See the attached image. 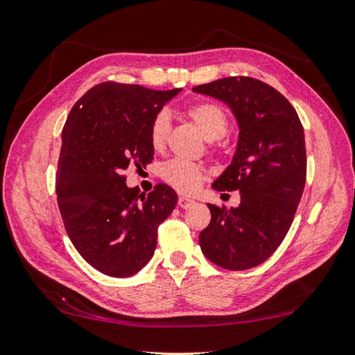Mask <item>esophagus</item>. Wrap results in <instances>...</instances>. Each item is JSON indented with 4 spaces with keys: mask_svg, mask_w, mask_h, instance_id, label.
<instances>
[{
    "mask_svg": "<svg viewBox=\"0 0 355 355\" xmlns=\"http://www.w3.org/2000/svg\"><path fill=\"white\" fill-rule=\"evenodd\" d=\"M195 205V201L191 198H186V197H180L178 198V206L182 209H189L191 206Z\"/></svg>",
    "mask_w": 355,
    "mask_h": 355,
    "instance_id": "34e87169",
    "label": "esophagus"
}]
</instances>
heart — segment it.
I'll return each mask as SVG.
<instances>
[{
    "label": "heart",
    "instance_id": "1",
    "mask_svg": "<svg viewBox=\"0 0 355 355\" xmlns=\"http://www.w3.org/2000/svg\"><path fill=\"white\" fill-rule=\"evenodd\" d=\"M184 114L198 128V131L205 135V139L210 141V145H214L215 140L221 139L230 126L229 114L221 105L215 102H195L186 108ZM168 134L169 116L166 112H158L150 120L149 125V143L153 149L162 150L166 146ZM160 175L175 191L182 193H192L205 182L206 172L201 166L195 163L169 160L162 166Z\"/></svg>",
    "mask_w": 355,
    "mask_h": 355
}]
</instances>
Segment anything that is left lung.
Returning <instances> with one entry per match:
<instances>
[{
    "instance_id": "obj_1",
    "label": "left lung",
    "mask_w": 355,
    "mask_h": 355,
    "mask_svg": "<svg viewBox=\"0 0 355 355\" xmlns=\"http://www.w3.org/2000/svg\"><path fill=\"white\" fill-rule=\"evenodd\" d=\"M193 92L227 103L239 123L236 153L214 189L239 191L241 205H207L212 218L200 233V247L225 270L253 268L281 245L302 198L304 126L285 96L258 79L230 76L197 85Z\"/></svg>"
}]
</instances>
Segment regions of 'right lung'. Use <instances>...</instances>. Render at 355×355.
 Listing matches in <instances>:
<instances>
[{"label":"right lung","mask_w":355,"mask_h":355,"mask_svg":"<svg viewBox=\"0 0 355 355\" xmlns=\"http://www.w3.org/2000/svg\"><path fill=\"white\" fill-rule=\"evenodd\" d=\"M178 92L102 82L74 103L64 125L56 172L59 212L79 254L103 275L128 277L145 267L158 225L177 205L168 184L140 193L126 186L123 172L154 160L150 120Z\"/></svg>","instance_id":"add662e5"}]
</instances>
